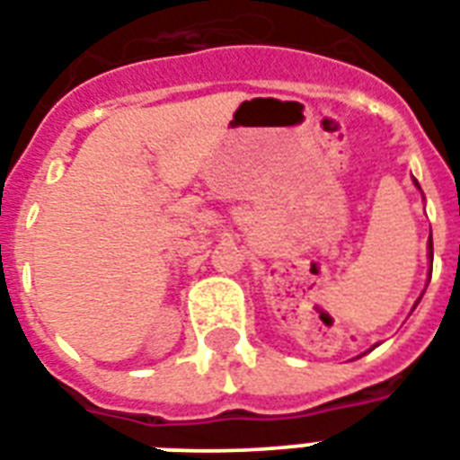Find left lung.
Masks as SVG:
<instances>
[{"mask_svg": "<svg viewBox=\"0 0 460 460\" xmlns=\"http://www.w3.org/2000/svg\"><path fill=\"white\" fill-rule=\"evenodd\" d=\"M415 187H418V190H420L418 180H415ZM432 256H434V252H432V240H429V261H432ZM418 302H420V300H418Z\"/></svg>", "mask_w": 460, "mask_h": 460, "instance_id": "obj_1", "label": "left lung"}]
</instances>
